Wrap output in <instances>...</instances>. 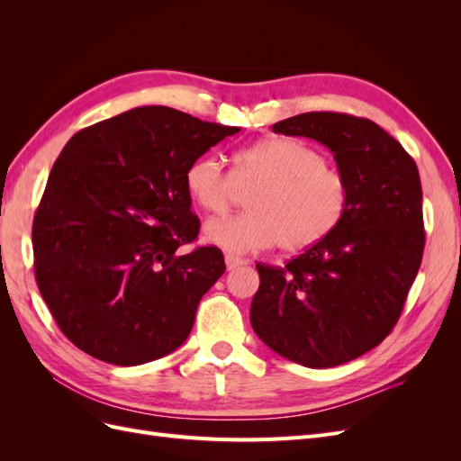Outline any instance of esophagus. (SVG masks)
<instances>
[{
  "label": "esophagus",
  "mask_w": 461,
  "mask_h": 461,
  "mask_svg": "<svg viewBox=\"0 0 461 461\" xmlns=\"http://www.w3.org/2000/svg\"><path fill=\"white\" fill-rule=\"evenodd\" d=\"M225 261H227V269H229V271H232V269H236V267H240V265L246 263V259H242V258H239V256H230V254L225 256Z\"/></svg>",
  "instance_id": "esophagus-1"
}]
</instances>
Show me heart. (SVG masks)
Listing matches in <instances>:
<instances>
[{"label": "heart", "instance_id": "obj_1", "mask_svg": "<svg viewBox=\"0 0 461 461\" xmlns=\"http://www.w3.org/2000/svg\"><path fill=\"white\" fill-rule=\"evenodd\" d=\"M249 186L248 212L205 222L209 244L232 254L275 244L288 254L305 252L337 230L350 203L348 178L296 138H265L236 149L230 173L209 153L185 171L190 202L207 213L227 212L236 188Z\"/></svg>", "mask_w": 461, "mask_h": 461}]
</instances>
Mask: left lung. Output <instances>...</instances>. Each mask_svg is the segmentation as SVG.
Segmentation results:
<instances>
[{
	"instance_id": "1",
	"label": "left lung",
	"mask_w": 461,
	"mask_h": 461,
	"mask_svg": "<svg viewBox=\"0 0 461 461\" xmlns=\"http://www.w3.org/2000/svg\"><path fill=\"white\" fill-rule=\"evenodd\" d=\"M273 132L327 146L350 185V203L323 242L285 267L258 265L249 321L273 352L294 364L342 366L388 337L420 271V171L402 144L369 119L312 111L275 122Z\"/></svg>"
}]
</instances>
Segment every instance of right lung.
<instances>
[{
    "label": "right lung",
    "mask_w": 461,
    "mask_h": 461,
    "mask_svg": "<svg viewBox=\"0 0 461 461\" xmlns=\"http://www.w3.org/2000/svg\"><path fill=\"white\" fill-rule=\"evenodd\" d=\"M239 131L144 105L65 144L34 215V271L55 323L82 352L142 366L188 339L225 258L215 246L180 249L200 232L185 171Z\"/></svg>",
    "instance_id": "right-lung-1"
}]
</instances>
